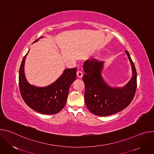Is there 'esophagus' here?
Listing matches in <instances>:
<instances>
[{
  "mask_svg": "<svg viewBox=\"0 0 154 154\" xmlns=\"http://www.w3.org/2000/svg\"><path fill=\"white\" fill-rule=\"evenodd\" d=\"M77 75L78 77H80V78L82 77V76H83L82 72L81 71H77Z\"/></svg>",
  "mask_w": 154,
  "mask_h": 154,
  "instance_id": "34e87169",
  "label": "esophagus"
}]
</instances>
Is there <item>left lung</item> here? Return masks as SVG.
<instances>
[{
    "label": "left lung",
    "mask_w": 154,
    "mask_h": 154,
    "mask_svg": "<svg viewBox=\"0 0 154 154\" xmlns=\"http://www.w3.org/2000/svg\"><path fill=\"white\" fill-rule=\"evenodd\" d=\"M125 53L131 63L133 75L122 88H113L103 80L101 71L103 62L94 58L85 62L84 98L86 107L92 113L99 116L116 113L128 106L134 99L137 87V71L128 52L125 51Z\"/></svg>",
    "instance_id": "1"
}]
</instances>
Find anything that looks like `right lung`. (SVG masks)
Segmentation results:
<instances>
[{"instance_id": "obj_1", "label": "right lung", "mask_w": 154, "mask_h": 154, "mask_svg": "<svg viewBox=\"0 0 154 154\" xmlns=\"http://www.w3.org/2000/svg\"><path fill=\"white\" fill-rule=\"evenodd\" d=\"M27 55L22 61L19 72V86L22 97L29 106L37 112L45 115L58 113L64 107L69 87L76 79V68L66 69L51 85L36 87L29 84L25 77L24 63Z\"/></svg>"}]
</instances>
